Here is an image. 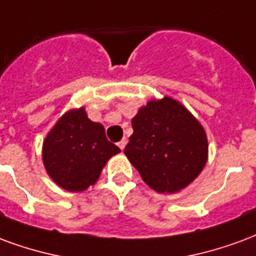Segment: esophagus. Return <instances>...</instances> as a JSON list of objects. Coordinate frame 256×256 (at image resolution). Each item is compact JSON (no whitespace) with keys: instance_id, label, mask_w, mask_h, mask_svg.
<instances>
[{"instance_id":"34e87169","label":"esophagus","mask_w":256,"mask_h":256,"mask_svg":"<svg viewBox=\"0 0 256 256\" xmlns=\"http://www.w3.org/2000/svg\"><path fill=\"white\" fill-rule=\"evenodd\" d=\"M117 144H118V147H120L121 150H124V148H126V139H122V140L118 142Z\"/></svg>"}]
</instances>
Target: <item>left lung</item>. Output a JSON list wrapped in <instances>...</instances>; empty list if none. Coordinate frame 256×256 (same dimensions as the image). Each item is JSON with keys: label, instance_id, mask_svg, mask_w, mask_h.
Listing matches in <instances>:
<instances>
[{"label": "left lung", "instance_id": "8db88e82", "mask_svg": "<svg viewBox=\"0 0 256 256\" xmlns=\"http://www.w3.org/2000/svg\"><path fill=\"white\" fill-rule=\"evenodd\" d=\"M124 148L143 182L156 192H177L202 172L207 139L199 121L172 98L151 100L132 118Z\"/></svg>", "mask_w": 256, "mask_h": 256}]
</instances>
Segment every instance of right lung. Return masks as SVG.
<instances>
[{
	"label": "right lung",
	"mask_w": 256,
	"mask_h": 256,
	"mask_svg": "<svg viewBox=\"0 0 256 256\" xmlns=\"http://www.w3.org/2000/svg\"><path fill=\"white\" fill-rule=\"evenodd\" d=\"M117 152L120 148L108 140L105 128L90 120L83 108L62 116L44 142L46 170L70 192L95 184L106 161Z\"/></svg>",
	"instance_id": "obj_1"
}]
</instances>
